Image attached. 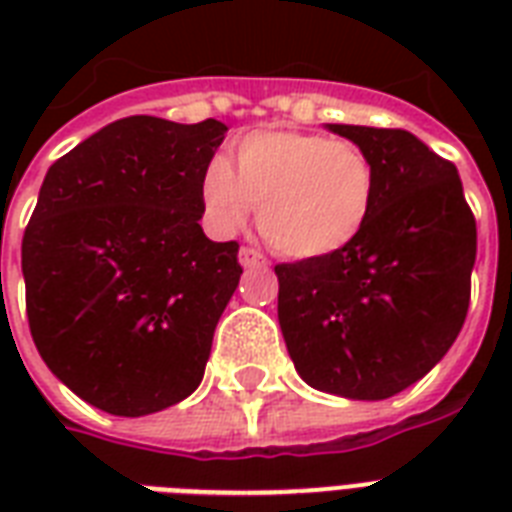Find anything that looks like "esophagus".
I'll return each mask as SVG.
<instances>
[{"mask_svg":"<svg viewBox=\"0 0 512 512\" xmlns=\"http://www.w3.org/2000/svg\"><path fill=\"white\" fill-rule=\"evenodd\" d=\"M239 263L244 265V268H268V260H265V255H260V252L252 247H241Z\"/></svg>","mask_w":512,"mask_h":512,"instance_id":"obj_1","label":"esophagus"}]
</instances>
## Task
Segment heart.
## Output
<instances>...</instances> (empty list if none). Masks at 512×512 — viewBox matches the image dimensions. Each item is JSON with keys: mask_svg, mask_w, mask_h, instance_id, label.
Wrapping results in <instances>:
<instances>
[{"mask_svg": "<svg viewBox=\"0 0 512 512\" xmlns=\"http://www.w3.org/2000/svg\"><path fill=\"white\" fill-rule=\"evenodd\" d=\"M377 191L372 159L350 140L316 132L257 130L236 146V167L215 156L201 196L220 231L257 225L281 255L316 260L337 255L364 231Z\"/></svg>", "mask_w": 512, "mask_h": 512, "instance_id": "obj_1", "label": "heart"}]
</instances>
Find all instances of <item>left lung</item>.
I'll return each instance as SVG.
<instances>
[{
	"label": "left lung",
	"mask_w": 512,
	"mask_h": 512,
	"mask_svg": "<svg viewBox=\"0 0 512 512\" xmlns=\"http://www.w3.org/2000/svg\"><path fill=\"white\" fill-rule=\"evenodd\" d=\"M327 127L364 148L377 191L342 252L276 265L281 335L311 388L382 401L422 380L460 335L476 217L457 167L412 132Z\"/></svg>",
	"instance_id": "obj_1"
}]
</instances>
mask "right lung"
I'll list each match as a JSON object with an SVG mask.
<instances>
[{
    "mask_svg": "<svg viewBox=\"0 0 512 512\" xmlns=\"http://www.w3.org/2000/svg\"><path fill=\"white\" fill-rule=\"evenodd\" d=\"M217 119L127 116L52 164L23 233L31 337L66 388L116 417L199 388L239 287L236 241L201 231Z\"/></svg>",
    "mask_w": 512,
    "mask_h": 512,
    "instance_id": "add662e5",
    "label": "right lung"
}]
</instances>
